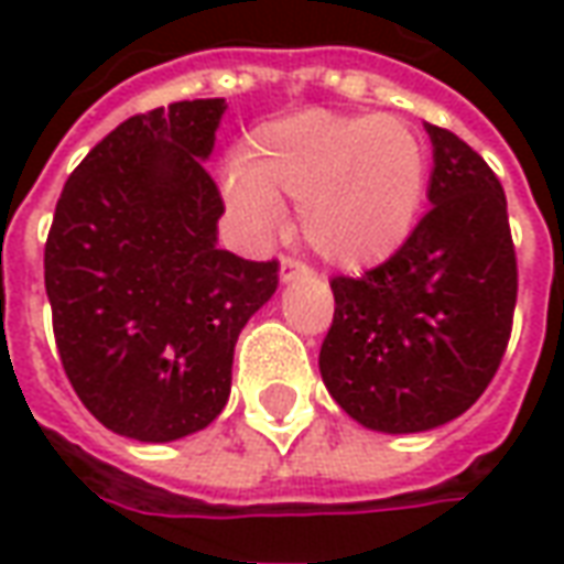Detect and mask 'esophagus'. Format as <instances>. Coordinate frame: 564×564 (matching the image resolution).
I'll list each match as a JSON object with an SVG mask.
<instances>
[{"label":"esophagus","instance_id":"1","mask_svg":"<svg viewBox=\"0 0 564 564\" xmlns=\"http://www.w3.org/2000/svg\"><path fill=\"white\" fill-rule=\"evenodd\" d=\"M305 274H311V269L302 265L299 259H290V257L281 259V283H293L295 278H305Z\"/></svg>","mask_w":564,"mask_h":564}]
</instances>
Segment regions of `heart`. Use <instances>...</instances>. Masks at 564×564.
I'll return each instance as SVG.
<instances>
[{
	"label": "heart",
	"mask_w": 564,
	"mask_h": 564,
	"mask_svg": "<svg viewBox=\"0 0 564 564\" xmlns=\"http://www.w3.org/2000/svg\"><path fill=\"white\" fill-rule=\"evenodd\" d=\"M226 202L269 235L283 198L299 202L307 247L329 265H380L414 232L425 193V150L392 115L299 111L253 129L226 174Z\"/></svg>",
	"instance_id": "obj_1"
}]
</instances>
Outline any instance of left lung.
Masks as SVG:
<instances>
[{
    "label": "left lung",
    "instance_id": "left-lung-1",
    "mask_svg": "<svg viewBox=\"0 0 564 564\" xmlns=\"http://www.w3.org/2000/svg\"><path fill=\"white\" fill-rule=\"evenodd\" d=\"M432 141L429 214L362 278H335L319 375L344 414L383 435H414L471 408L505 356L517 305L508 198L459 135Z\"/></svg>",
    "mask_w": 564,
    "mask_h": 564
}]
</instances>
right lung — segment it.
<instances>
[{"label": "right lung", "mask_w": 564, "mask_h": 564, "mask_svg": "<svg viewBox=\"0 0 564 564\" xmlns=\"http://www.w3.org/2000/svg\"><path fill=\"white\" fill-rule=\"evenodd\" d=\"M226 99L123 120L56 202L44 286L59 359L105 429L169 444L214 423L235 341L278 290V262L220 250L205 172Z\"/></svg>", "instance_id": "1"}]
</instances>
